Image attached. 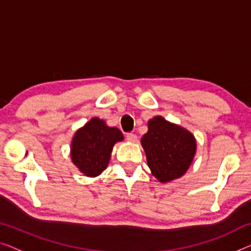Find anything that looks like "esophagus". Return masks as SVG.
Masks as SVG:
<instances>
[{
	"mask_svg": "<svg viewBox=\"0 0 251 251\" xmlns=\"http://www.w3.org/2000/svg\"><path fill=\"white\" fill-rule=\"evenodd\" d=\"M126 138H127V141L133 142V143H135V142L137 141V136L135 135V134H133V133L126 134Z\"/></svg>",
	"mask_w": 251,
	"mask_h": 251,
	"instance_id": "esophagus-1",
	"label": "esophagus"
}]
</instances>
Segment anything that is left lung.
I'll return each mask as SVG.
<instances>
[{"instance_id":"obj_1","label":"left lung","mask_w":251,"mask_h":251,"mask_svg":"<svg viewBox=\"0 0 251 251\" xmlns=\"http://www.w3.org/2000/svg\"><path fill=\"white\" fill-rule=\"evenodd\" d=\"M141 140L148 166L160 182H169L186 174L196 153V140L182 127L161 116L150 119Z\"/></svg>"}]
</instances>
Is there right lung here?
Masks as SVG:
<instances>
[{
    "instance_id": "right-lung-1",
    "label": "right lung",
    "mask_w": 251,
    "mask_h": 251,
    "mask_svg": "<svg viewBox=\"0 0 251 251\" xmlns=\"http://www.w3.org/2000/svg\"><path fill=\"white\" fill-rule=\"evenodd\" d=\"M124 140L121 130L93 117L74 134L71 159L82 174L97 177L106 169L115 143Z\"/></svg>"
}]
</instances>
